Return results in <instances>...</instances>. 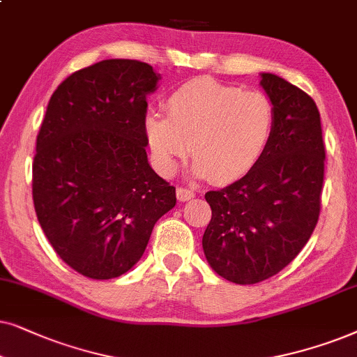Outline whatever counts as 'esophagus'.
Returning <instances> with one entry per match:
<instances>
[{"label": "esophagus", "instance_id": "obj_1", "mask_svg": "<svg viewBox=\"0 0 357 357\" xmlns=\"http://www.w3.org/2000/svg\"><path fill=\"white\" fill-rule=\"evenodd\" d=\"M176 197H178L179 202H186V201H189V199L194 197V191H191V189L178 188L176 189Z\"/></svg>", "mask_w": 357, "mask_h": 357}]
</instances>
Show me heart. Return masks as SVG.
I'll return each instance as SVG.
<instances>
[{
  "label": "heart",
  "instance_id": "1",
  "mask_svg": "<svg viewBox=\"0 0 357 357\" xmlns=\"http://www.w3.org/2000/svg\"><path fill=\"white\" fill-rule=\"evenodd\" d=\"M274 123V104L268 94L196 78L171 93L166 117L151 112L144 127L161 173H173L191 145L194 174L230 183L263 158Z\"/></svg>",
  "mask_w": 357,
  "mask_h": 357
}]
</instances>
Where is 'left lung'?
Here are the masks:
<instances>
[{"instance_id": "obj_1", "label": "left lung", "mask_w": 357, "mask_h": 357, "mask_svg": "<svg viewBox=\"0 0 357 357\" xmlns=\"http://www.w3.org/2000/svg\"><path fill=\"white\" fill-rule=\"evenodd\" d=\"M259 76L275 111L268 150L238 181L206 194L212 218L204 255L235 284L261 282L286 268L320 215L325 145L317 104L281 76Z\"/></svg>"}]
</instances>
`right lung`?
Masks as SVG:
<instances>
[{
	"mask_svg": "<svg viewBox=\"0 0 357 357\" xmlns=\"http://www.w3.org/2000/svg\"><path fill=\"white\" fill-rule=\"evenodd\" d=\"M160 79L144 61L102 60L70 75L47 106L32 165L36 213L56 255L86 278L134 268L176 206L145 150L146 96Z\"/></svg>",
	"mask_w": 357,
	"mask_h": 357,
	"instance_id": "obj_1",
	"label": "right lung"
}]
</instances>
